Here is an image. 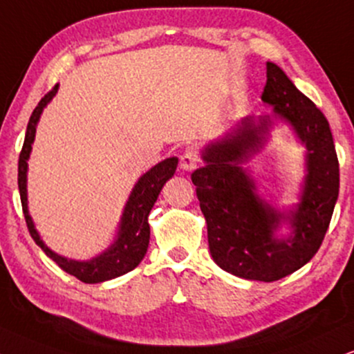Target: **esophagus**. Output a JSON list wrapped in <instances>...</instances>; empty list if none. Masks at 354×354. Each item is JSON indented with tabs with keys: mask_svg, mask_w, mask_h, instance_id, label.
<instances>
[{
	"mask_svg": "<svg viewBox=\"0 0 354 354\" xmlns=\"http://www.w3.org/2000/svg\"><path fill=\"white\" fill-rule=\"evenodd\" d=\"M198 163H199L198 153H196L194 150H187L186 153L181 156L180 167L181 169H185V171H192V169L198 167Z\"/></svg>",
	"mask_w": 354,
	"mask_h": 354,
	"instance_id": "obj_1",
	"label": "esophagus"
}]
</instances>
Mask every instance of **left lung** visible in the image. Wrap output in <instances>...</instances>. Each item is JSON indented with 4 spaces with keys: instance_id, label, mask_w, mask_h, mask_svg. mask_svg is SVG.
I'll list each match as a JSON object with an SVG mask.
<instances>
[{
    "instance_id": "8db88e82",
    "label": "left lung",
    "mask_w": 354,
    "mask_h": 354,
    "mask_svg": "<svg viewBox=\"0 0 354 354\" xmlns=\"http://www.w3.org/2000/svg\"><path fill=\"white\" fill-rule=\"evenodd\" d=\"M261 100L271 114H248L203 150L204 167L191 174L207 223L214 261L250 281H277L307 265L319 252L338 199L339 167L332 131L322 111L288 75L266 64ZM277 122L288 123L306 147V176L299 203L279 211L257 194L244 163L266 145ZM288 225L290 234L279 232Z\"/></svg>"
}]
</instances>
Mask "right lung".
Listing matches in <instances>:
<instances>
[{"instance_id":"obj_1","label":"right lung","mask_w":354,"mask_h":354,"mask_svg":"<svg viewBox=\"0 0 354 354\" xmlns=\"http://www.w3.org/2000/svg\"><path fill=\"white\" fill-rule=\"evenodd\" d=\"M57 91L58 84H55L52 91L47 93L40 100L32 115H30L28 131H26L24 145H22L19 155V168H17V171H19L17 173V185H19L22 212H24L30 236L44 250V253L48 258H52L62 270L71 276L78 277L83 283H104V281L114 279V277H119L125 274V272L132 271L144 259L150 241L149 214L151 207H153V204L156 203V198H158L165 183L176 171L178 158L176 156H171V158L163 160V162L155 165L153 168H150L149 171L138 178L136 186L132 187L127 203H125L115 239L104 252L96 254L91 259H83V261L65 258L62 254L52 252L44 243V240L40 239L39 232L35 230L34 221L28 209V160L30 156V150H32L35 129H37L40 114H42L44 107L53 100Z\"/></svg>"}]
</instances>
